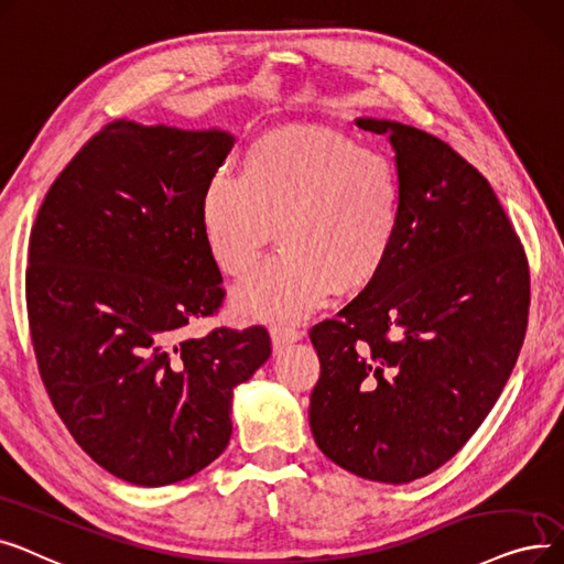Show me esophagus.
I'll list each match as a JSON object with an SVG mask.
<instances>
[{"mask_svg":"<svg viewBox=\"0 0 564 564\" xmlns=\"http://www.w3.org/2000/svg\"><path fill=\"white\" fill-rule=\"evenodd\" d=\"M271 337H273L275 348H282L284 344L299 341V339L303 337V330L296 328V326H289V324H275V326L271 328Z\"/></svg>","mask_w":564,"mask_h":564,"instance_id":"1","label":"esophagus"}]
</instances>
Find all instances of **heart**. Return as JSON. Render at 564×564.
Here are the masks:
<instances>
[{
  "label": "heart",
  "instance_id": "1",
  "mask_svg": "<svg viewBox=\"0 0 564 564\" xmlns=\"http://www.w3.org/2000/svg\"><path fill=\"white\" fill-rule=\"evenodd\" d=\"M397 165L328 128L265 132L220 172L199 204L204 243L220 271L243 282L278 238L282 252L234 299L240 318L299 316L333 289H365L386 265L401 227Z\"/></svg>",
  "mask_w": 564,
  "mask_h": 564
}]
</instances>
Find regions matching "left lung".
<instances>
[{
  "mask_svg": "<svg viewBox=\"0 0 564 564\" xmlns=\"http://www.w3.org/2000/svg\"><path fill=\"white\" fill-rule=\"evenodd\" d=\"M356 126L390 138L404 208L381 273L310 330V426L344 470L404 485L449 462L494 409L525 337L530 271L464 155L413 126Z\"/></svg>",
  "mask_w": 564,
  "mask_h": 564,
  "instance_id": "8db88e82",
  "label": "left lung"
}]
</instances>
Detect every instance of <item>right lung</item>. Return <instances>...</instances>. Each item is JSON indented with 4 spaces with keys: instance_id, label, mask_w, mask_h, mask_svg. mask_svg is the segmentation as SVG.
<instances>
[{
    "instance_id": "add662e5",
    "label": "right lung",
    "mask_w": 564,
    "mask_h": 564,
    "mask_svg": "<svg viewBox=\"0 0 564 564\" xmlns=\"http://www.w3.org/2000/svg\"><path fill=\"white\" fill-rule=\"evenodd\" d=\"M231 147L220 130L117 119L50 185L30 234L43 386L75 443L130 485H174L216 462L234 388L271 356L263 326L185 330L225 301L199 204Z\"/></svg>"
}]
</instances>
